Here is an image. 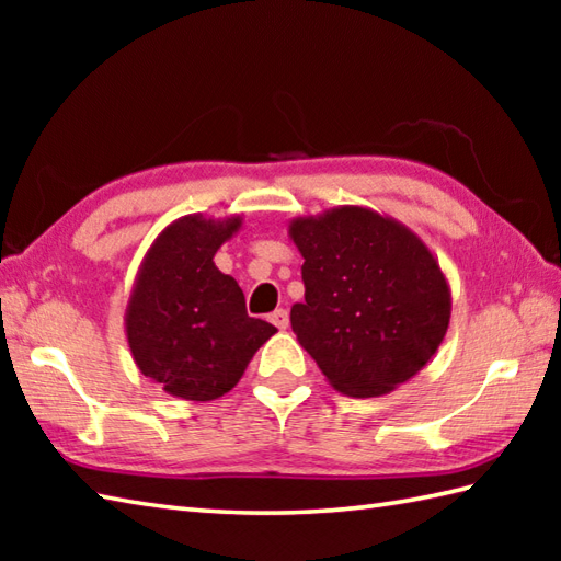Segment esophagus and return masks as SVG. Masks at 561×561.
<instances>
[{
	"label": "esophagus",
	"instance_id": "obj_1",
	"mask_svg": "<svg viewBox=\"0 0 561 561\" xmlns=\"http://www.w3.org/2000/svg\"><path fill=\"white\" fill-rule=\"evenodd\" d=\"M270 323L277 325L279 330H287L289 328V313L284 311V308H277V311L270 313Z\"/></svg>",
	"mask_w": 561,
	"mask_h": 561
}]
</instances>
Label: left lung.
<instances>
[{
  "label": "left lung",
  "instance_id": "1",
  "mask_svg": "<svg viewBox=\"0 0 561 561\" xmlns=\"http://www.w3.org/2000/svg\"><path fill=\"white\" fill-rule=\"evenodd\" d=\"M289 238L306 287L291 328L328 383L378 398L420 374L450 323L448 279L422 238L359 205L296 217Z\"/></svg>",
  "mask_w": 561,
  "mask_h": 561
}]
</instances>
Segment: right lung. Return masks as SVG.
<instances>
[{
    "mask_svg": "<svg viewBox=\"0 0 561 561\" xmlns=\"http://www.w3.org/2000/svg\"><path fill=\"white\" fill-rule=\"evenodd\" d=\"M243 214H187L153 238L129 294L125 335L137 368L169 396L209 402L229 392L277 328L245 311L217 250L241 231Z\"/></svg>",
    "mask_w": 561,
    "mask_h": 561,
    "instance_id": "right-lung-1",
    "label": "right lung"
}]
</instances>
